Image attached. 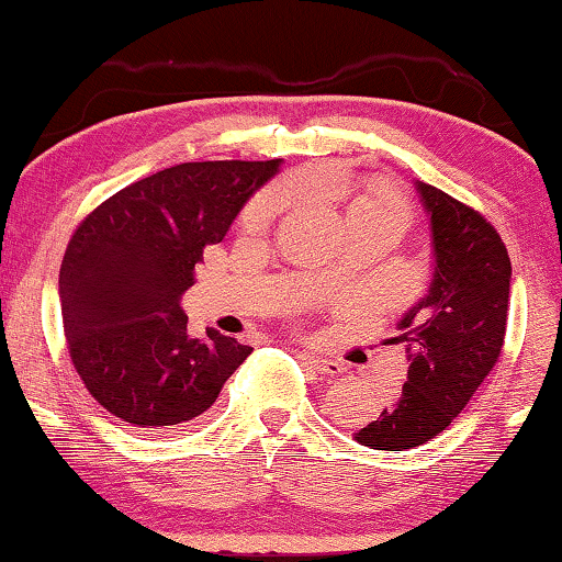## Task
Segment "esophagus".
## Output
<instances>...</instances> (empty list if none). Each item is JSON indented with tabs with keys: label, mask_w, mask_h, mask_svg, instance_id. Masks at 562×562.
Here are the masks:
<instances>
[{
	"label": "esophagus",
	"mask_w": 562,
	"mask_h": 562,
	"mask_svg": "<svg viewBox=\"0 0 562 562\" xmlns=\"http://www.w3.org/2000/svg\"><path fill=\"white\" fill-rule=\"evenodd\" d=\"M297 357H300V359L304 361V364H307L310 369H315L317 374H325V376H339L341 372H345V364H341V361H335V359L310 355V351H300Z\"/></svg>",
	"instance_id": "34e87169"
}]
</instances>
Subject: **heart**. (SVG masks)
<instances>
[{
    "label": "heart",
    "instance_id": "1",
    "mask_svg": "<svg viewBox=\"0 0 562 562\" xmlns=\"http://www.w3.org/2000/svg\"><path fill=\"white\" fill-rule=\"evenodd\" d=\"M355 205L372 207V211H382V213H392L396 217H402L404 223H408V217H412V211H408V205H406L404 198L398 195L396 190H389V188H382V190H374V193L361 195ZM278 207H280L278 195H272V193L262 195L250 207H247L245 217H243V225L247 227V231H258V227L270 223V217L278 213Z\"/></svg>",
    "mask_w": 562,
    "mask_h": 562
}]
</instances>
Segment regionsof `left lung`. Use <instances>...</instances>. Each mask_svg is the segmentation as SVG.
I'll return each instance as SVG.
<instances>
[{"label": "left lung", "instance_id": "left-lung-1", "mask_svg": "<svg viewBox=\"0 0 562 562\" xmlns=\"http://www.w3.org/2000/svg\"><path fill=\"white\" fill-rule=\"evenodd\" d=\"M414 186L431 223L434 278L392 339L406 349V384L355 434L376 451H406L439 436L496 367L508 325L510 258L496 227L443 190Z\"/></svg>", "mask_w": 562, "mask_h": 562}]
</instances>
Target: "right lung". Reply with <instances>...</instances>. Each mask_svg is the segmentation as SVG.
Segmentation results:
<instances>
[{"label": "right lung", "instance_id": "right-lung-1", "mask_svg": "<svg viewBox=\"0 0 562 562\" xmlns=\"http://www.w3.org/2000/svg\"><path fill=\"white\" fill-rule=\"evenodd\" d=\"M274 160H203L140 178L83 217L66 247L59 297L74 369L121 422L168 429L215 404L250 355L235 337L188 335L180 307L207 245L280 170Z\"/></svg>", "mask_w": 562, "mask_h": 562}]
</instances>
